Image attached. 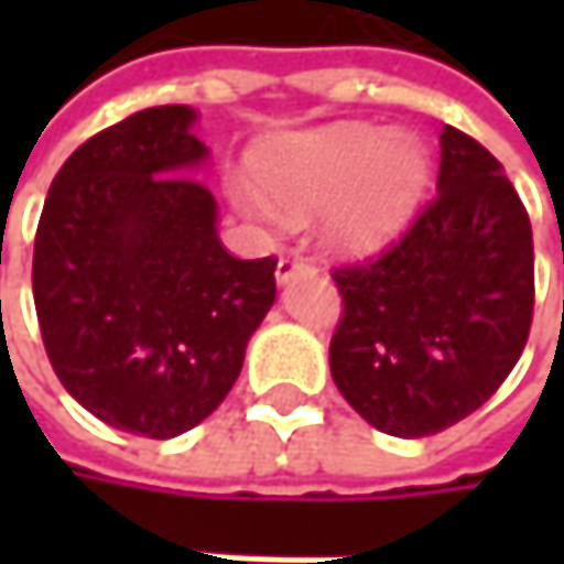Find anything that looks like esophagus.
<instances>
[{
    "instance_id": "esophagus-1",
    "label": "esophagus",
    "mask_w": 564,
    "mask_h": 564,
    "mask_svg": "<svg viewBox=\"0 0 564 564\" xmlns=\"http://www.w3.org/2000/svg\"><path fill=\"white\" fill-rule=\"evenodd\" d=\"M316 264L306 258V254H300V251H286L281 254V261H278V281L286 283L290 278H296V274H306V271H313Z\"/></svg>"
}]
</instances>
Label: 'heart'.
<instances>
[{"mask_svg":"<svg viewBox=\"0 0 564 564\" xmlns=\"http://www.w3.org/2000/svg\"><path fill=\"white\" fill-rule=\"evenodd\" d=\"M258 175L290 215H306L333 197L326 208L329 241L376 251L414 218L431 185V156L417 137H389L372 123H336L264 147ZM231 195L251 215H274L271 199L245 178L231 182Z\"/></svg>","mask_w":564,"mask_h":564,"instance_id":"1","label":"heart"}]
</instances>
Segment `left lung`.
I'll use <instances>...</instances> for the list:
<instances>
[{
    "instance_id": "1",
    "label": "left lung",
    "mask_w": 564,
    "mask_h": 564,
    "mask_svg": "<svg viewBox=\"0 0 564 564\" xmlns=\"http://www.w3.org/2000/svg\"><path fill=\"white\" fill-rule=\"evenodd\" d=\"M329 372L379 431L427 437L497 392L535 303L525 205L490 150L444 127L437 195L379 258L333 268Z\"/></svg>"
}]
</instances>
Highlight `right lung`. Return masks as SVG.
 <instances>
[{
  "mask_svg": "<svg viewBox=\"0 0 564 564\" xmlns=\"http://www.w3.org/2000/svg\"><path fill=\"white\" fill-rule=\"evenodd\" d=\"M182 104L140 110L57 170L32 258L42 343L61 386L117 431L166 441L231 392L274 303L278 258L218 241Z\"/></svg>",
  "mask_w": 564,
  "mask_h": 564,
  "instance_id": "right-lung-1",
  "label": "right lung"
}]
</instances>
